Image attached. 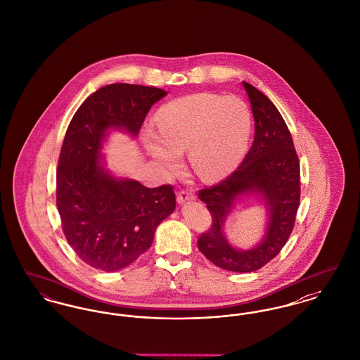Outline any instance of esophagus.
<instances>
[{
	"label": "esophagus",
	"mask_w": 360,
	"mask_h": 360,
	"mask_svg": "<svg viewBox=\"0 0 360 360\" xmlns=\"http://www.w3.org/2000/svg\"><path fill=\"white\" fill-rule=\"evenodd\" d=\"M193 198H194V194H193V191L188 190V188L181 190V191L178 193V195H176V201H178L179 204H185V202H188V201L193 200Z\"/></svg>",
	"instance_id": "obj_1"
}]
</instances>
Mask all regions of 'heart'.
I'll list each match as a JSON object with an SVG mask.
<instances>
[{"label":"heart","instance_id":"heart-1","mask_svg":"<svg viewBox=\"0 0 360 360\" xmlns=\"http://www.w3.org/2000/svg\"><path fill=\"white\" fill-rule=\"evenodd\" d=\"M251 115L235 97L193 94L165 105L156 115V131L147 129L148 153L169 172L188 151L191 169L204 181L232 172L247 148Z\"/></svg>","mask_w":360,"mask_h":360}]
</instances>
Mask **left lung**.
I'll return each mask as SVG.
<instances>
[{
	"instance_id": "obj_1",
	"label": "left lung",
	"mask_w": 360,
	"mask_h": 360,
	"mask_svg": "<svg viewBox=\"0 0 360 360\" xmlns=\"http://www.w3.org/2000/svg\"><path fill=\"white\" fill-rule=\"evenodd\" d=\"M255 120V137L239 167L221 182L201 188L198 197L212 216L209 229L197 241L198 250L217 267L251 273L273 260L289 240L300 205V162L290 131L281 113L262 91L247 82ZM259 192L271 213L266 236L252 250L233 249L224 238L223 225L233 201L241 193Z\"/></svg>"
}]
</instances>
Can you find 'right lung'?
<instances>
[{"instance_id":"add662e5","label":"right lung","mask_w":360,"mask_h":360,"mask_svg":"<svg viewBox=\"0 0 360 360\" xmlns=\"http://www.w3.org/2000/svg\"><path fill=\"white\" fill-rule=\"evenodd\" d=\"M167 94L151 86L112 84L94 91L70 121L56 170V206L70 247L93 269L117 271L153 244L175 209L172 185L146 188L101 166L106 131L136 136L151 106Z\"/></svg>"}]
</instances>
